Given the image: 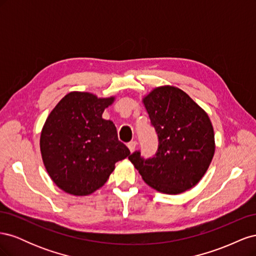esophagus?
<instances>
[{"label": "esophagus", "instance_id": "1", "mask_svg": "<svg viewBox=\"0 0 256 256\" xmlns=\"http://www.w3.org/2000/svg\"><path fill=\"white\" fill-rule=\"evenodd\" d=\"M136 141H131V142H129L128 143V148H129V150L131 152H134L136 150Z\"/></svg>", "mask_w": 256, "mask_h": 256}]
</instances>
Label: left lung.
<instances>
[{"label":"left lung","mask_w":256,"mask_h":256,"mask_svg":"<svg viewBox=\"0 0 256 256\" xmlns=\"http://www.w3.org/2000/svg\"><path fill=\"white\" fill-rule=\"evenodd\" d=\"M142 102L158 134V150L144 159H128L143 180L166 194H180L202 180L214 154V134L208 114L180 88H154Z\"/></svg>","instance_id":"left-lung-1"}]
</instances>
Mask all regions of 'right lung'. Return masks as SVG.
Masks as SVG:
<instances>
[{
    "instance_id": "right-lung-1",
    "label": "right lung",
    "mask_w": 256,
    "mask_h": 256,
    "mask_svg": "<svg viewBox=\"0 0 256 256\" xmlns=\"http://www.w3.org/2000/svg\"><path fill=\"white\" fill-rule=\"evenodd\" d=\"M114 100L70 92L44 122L40 134L44 168L53 182L69 194L88 196L102 188L116 162L130 154L113 122L102 118Z\"/></svg>"
}]
</instances>
